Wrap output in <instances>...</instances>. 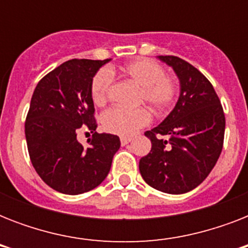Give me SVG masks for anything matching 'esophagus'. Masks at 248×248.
<instances>
[{
  "label": "esophagus",
  "instance_id": "obj_1",
  "mask_svg": "<svg viewBox=\"0 0 248 248\" xmlns=\"http://www.w3.org/2000/svg\"><path fill=\"white\" fill-rule=\"evenodd\" d=\"M131 140V138H128V136H122V138H121V144H122V145H127Z\"/></svg>",
  "mask_w": 248,
  "mask_h": 248
}]
</instances>
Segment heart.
<instances>
[{"instance_id":"1","label":"heart","mask_w":248,"mask_h":248,"mask_svg":"<svg viewBox=\"0 0 248 248\" xmlns=\"http://www.w3.org/2000/svg\"><path fill=\"white\" fill-rule=\"evenodd\" d=\"M122 73L128 81L139 87L138 103H145L157 114L167 112L177 96L176 81L165 75L162 65L147 58L132 60L122 67ZM112 72L103 68L91 81V97L96 105L107 103L112 89ZM151 116L145 108L126 109L113 107L103 113L101 127L109 134L130 136L149 124Z\"/></svg>"}]
</instances>
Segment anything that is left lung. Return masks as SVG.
<instances>
[{
  "instance_id": "8db88e82",
  "label": "left lung",
  "mask_w": 248,
  "mask_h": 248,
  "mask_svg": "<svg viewBox=\"0 0 248 248\" xmlns=\"http://www.w3.org/2000/svg\"><path fill=\"white\" fill-rule=\"evenodd\" d=\"M158 58L179 77L180 96L162 124L145 132L152 149L140 159L139 170L152 188L183 194L197 188L217 162L225 116L214 86L197 68L177 56Z\"/></svg>"
}]
</instances>
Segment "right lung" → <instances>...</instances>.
Masks as SVG:
<instances>
[{"instance_id":"1","label":"right lung","mask_w":248,"mask_h":248,"mask_svg":"<svg viewBox=\"0 0 248 248\" xmlns=\"http://www.w3.org/2000/svg\"><path fill=\"white\" fill-rule=\"evenodd\" d=\"M105 60L72 59L37 83L25 120L31 162L56 192L81 194L96 188L109 173L120 138L97 134L91 81ZM82 125L93 134L83 147L77 140Z\"/></svg>"}]
</instances>
